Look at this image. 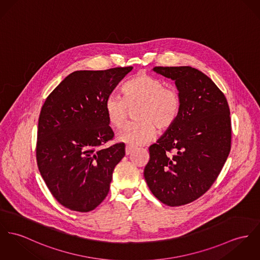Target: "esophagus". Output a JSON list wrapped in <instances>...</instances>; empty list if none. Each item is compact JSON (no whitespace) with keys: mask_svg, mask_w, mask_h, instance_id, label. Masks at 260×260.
Instances as JSON below:
<instances>
[{"mask_svg":"<svg viewBox=\"0 0 260 260\" xmlns=\"http://www.w3.org/2000/svg\"><path fill=\"white\" fill-rule=\"evenodd\" d=\"M136 149V147L135 146H132V145H126L125 146V154L126 155H129L134 150Z\"/></svg>","mask_w":260,"mask_h":260,"instance_id":"1","label":"esophagus"}]
</instances>
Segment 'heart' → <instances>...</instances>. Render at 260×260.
<instances>
[{"label":"heart","mask_w":260,"mask_h":260,"mask_svg":"<svg viewBox=\"0 0 260 260\" xmlns=\"http://www.w3.org/2000/svg\"><path fill=\"white\" fill-rule=\"evenodd\" d=\"M123 98L110 95L105 101V113L110 124L120 129L125 124L129 109L137 121L129 123L119 135L121 142L133 145L145 144L159 131L169 128L177 119L181 108L178 91L156 77L140 73L123 87Z\"/></svg>","instance_id":"1"}]
</instances>
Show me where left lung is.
<instances>
[{
  "mask_svg": "<svg viewBox=\"0 0 260 260\" xmlns=\"http://www.w3.org/2000/svg\"><path fill=\"white\" fill-rule=\"evenodd\" d=\"M175 81L179 115L149 146L144 178L163 204L176 207L204 195L218 178L231 151L232 123L228 101L207 75L190 66L154 67Z\"/></svg>",
  "mask_w": 260,
  "mask_h": 260,
  "instance_id": "obj_1",
  "label": "left lung"
}]
</instances>
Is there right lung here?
I'll use <instances>...</instances> for the list:
<instances>
[{
    "label": "right lung",
    "mask_w": 260,
    "mask_h": 260,
    "mask_svg": "<svg viewBox=\"0 0 260 260\" xmlns=\"http://www.w3.org/2000/svg\"><path fill=\"white\" fill-rule=\"evenodd\" d=\"M132 69L75 71L41 108L38 166L53 197L69 210L90 212L109 193L113 171L125 151L123 142L104 147L114 138L105 101Z\"/></svg>",
    "instance_id": "obj_1"
}]
</instances>
